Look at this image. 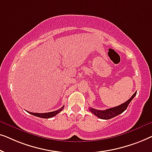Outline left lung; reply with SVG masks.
Masks as SVG:
<instances>
[{"mask_svg":"<svg viewBox=\"0 0 152 152\" xmlns=\"http://www.w3.org/2000/svg\"><path fill=\"white\" fill-rule=\"evenodd\" d=\"M136 93L137 92H135L134 94L131 97L130 99H129L127 101L125 102L118 106V107L110 108V109H106L104 111H101V110H97L93 109V108H90V109H89V111H90L92 113L94 114L95 115H96L97 117L100 118V119H111L112 118H114L115 117V116L120 115V114L123 113V112L125 111L126 108L128 107V105L129 104V103L131 102V101L134 99L135 95H136Z\"/></svg>","mask_w":152,"mask_h":152,"instance_id":"obj_1","label":"left lung"}]
</instances>
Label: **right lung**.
Instances as JSON below:
<instances>
[{"label":"right lung","instance_id":"add662e5","mask_svg":"<svg viewBox=\"0 0 152 152\" xmlns=\"http://www.w3.org/2000/svg\"><path fill=\"white\" fill-rule=\"evenodd\" d=\"M64 107V106H63L61 109L57 110V111H52V112H48V113H32V112H29V111H27L28 113L32 114V115H34V116H37V117H39V118H50L52 117H54V116H55L57 114H58L59 113H60L62 110H63Z\"/></svg>","mask_w":152,"mask_h":152}]
</instances>
